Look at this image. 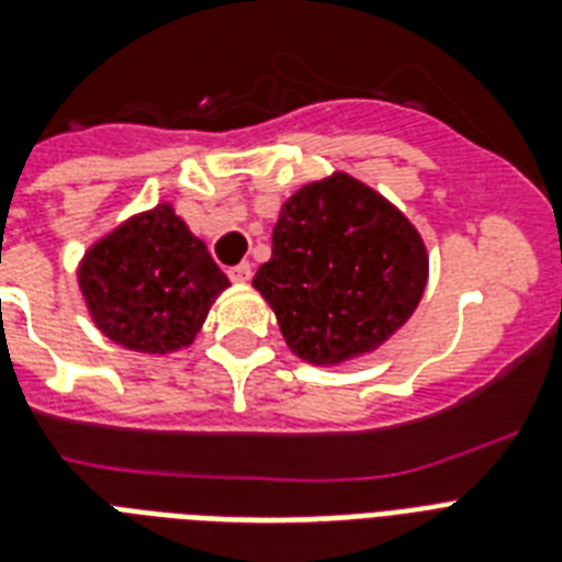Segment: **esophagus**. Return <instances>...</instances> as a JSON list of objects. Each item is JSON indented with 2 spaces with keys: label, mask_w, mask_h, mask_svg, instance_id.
<instances>
[{
  "label": "esophagus",
  "mask_w": 562,
  "mask_h": 562,
  "mask_svg": "<svg viewBox=\"0 0 562 562\" xmlns=\"http://www.w3.org/2000/svg\"><path fill=\"white\" fill-rule=\"evenodd\" d=\"M229 280L238 282V285H247L250 282V277H254V268H250V262H241L236 265V268H229Z\"/></svg>",
  "instance_id": "34e87169"
}]
</instances>
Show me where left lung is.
Masks as SVG:
<instances>
[{
	"mask_svg": "<svg viewBox=\"0 0 562 562\" xmlns=\"http://www.w3.org/2000/svg\"><path fill=\"white\" fill-rule=\"evenodd\" d=\"M426 280L417 227L368 183L335 171L282 203L254 289L297 359L338 368L402 329Z\"/></svg>",
	"mask_w": 562,
	"mask_h": 562,
	"instance_id": "8db88e82",
	"label": "left lung"
}]
</instances>
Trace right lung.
Masks as SVG:
<instances>
[{
    "label": "right lung",
    "instance_id": "1",
    "mask_svg": "<svg viewBox=\"0 0 562 562\" xmlns=\"http://www.w3.org/2000/svg\"><path fill=\"white\" fill-rule=\"evenodd\" d=\"M227 285L171 203L122 221L78 262V289L92 324L113 344L145 356L189 347Z\"/></svg>",
    "mask_w": 562,
    "mask_h": 562
}]
</instances>
